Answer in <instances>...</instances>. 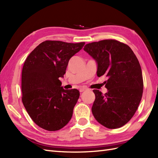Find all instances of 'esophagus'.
Segmentation results:
<instances>
[{
	"instance_id": "obj_1",
	"label": "esophagus",
	"mask_w": 158,
	"mask_h": 158,
	"mask_svg": "<svg viewBox=\"0 0 158 158\" xmlns=\"http://www.w3.org/2000/svg\"><path fill=\"white\" fill-rule=\"evenodd\" d=\"M85 90H87V88H81L79 89V92H83L85 91Z\"/></svg>"
}]
</instances>
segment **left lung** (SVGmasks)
Masks as SVG:
<instances>
[{
  "label": "left lung",
  "instance_id": "left-lung-1",
  "mask_svg": "<svg viewBox=\"0 0 158 158\" xmlns=\"http://www.w3.org/2000/svg\"><path fill=\"white\" fill-rule=\"evenodd\" d=\"M83 49L96 60L97 76L108 77L105 82L106 93L93 90V115L107 128H119L132 119L142 98L143 80L139 60L128 45L116 40L88 43Z\"/></svg>",
  "mask_w": 158,
  "mask_h": 158
}]
</instances>
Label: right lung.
<instances>
[{
    "instance_id": "1",
    "label": "right lung",
    "mask_w": 158,
    "mask_h": 158,
    "mask_svg": "<svg viewBox=\"0 0 158 158\" xmlns=\"http://www.w3.org/2000/svg\"><path fill=\"white\" fill-rule=\"evenodd\" d=\"M84 45L45 41L23 64L22 100L33 122L41 128L58 130L71 119L80 94L77 89H64L59 78L64 77L70 58Z\"/></svg>"
}]
</instances>
